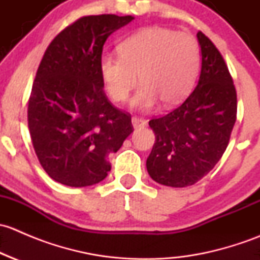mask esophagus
<instances>
[{
	"label": "esophagus",
	"instance_id": "obj_1",
	"mask_svg": "<svg viewBox=\"0 0 260 260\" xmlns=\"http://www.w3.org/2000/svg\"><path fill=\"white\" fill-rule=\"evenodd\" d=\"M132 124L135 128H143L147 125V120L145 118H140V117H133L132 118Z\"/></svg>",
	"mask_w": 260,
	"mask_h": 260
}]
</instances>
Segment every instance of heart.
Wrapping results in <instances>:
<instances>
[{"label": "heart", "mask_w": 260, "mask_h": 260, "mask_svg": "<svg viewBox=\"0 0 260 260\" xmlns=\"http://www.w3.org/2000/svg\"><path fill=\"white\" fill-rule=\"evenodd\" d=\"M200 68V46L188 32L166 27H147L119 45V55L101 59V74L107 91L117 103L124 102L137 85L132 101L137 108H151L161 101L165 107L179 104L195 83Z\"/></svg>", "instance_id": "obj_1"}]
</instances>
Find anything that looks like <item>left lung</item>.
I'll return each instance as SVG.
<instances>
[{
	"instance_id": "obj_1",
	"label": "left lung",
	"mask_w": 260,
	"mask_h": 260,
	"mask_svg": "<svg viewBox=\"0 0 260 260\" xmlns=\"http://www.w3.org/2000/svg\"><path fill=\"white\" fill-rule=\"evenodd\" d=\"M198 40L203 56L198 85L180 107L148 123L156 141L147 171L171 187L193 185L214 169L237 120V90L226 62L201 31Z\"/></svg>"
}]
</instances>
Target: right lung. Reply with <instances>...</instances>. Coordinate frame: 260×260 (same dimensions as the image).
I'll list each match as a JSON object with an SVG mask.
<instances>
[{"instance_id":"1","label":"right lung","mask_w":260,"mask_h":260,"mask_svg":"<svg viewBox=\"0 0 260 260\" xmlns=\"http://www.w3.org/2000/svg\"><path fill=\"white\" fill-rule=\"evenodd\" d=\"M135 17H80L46 49L31 89L27 122L34 149L46 174L62 185L84 187L104 180L107 159L133 132L131 114L104 93V43Z\"/></svg>"}]
</instances>
